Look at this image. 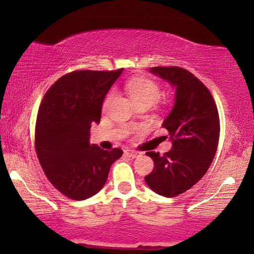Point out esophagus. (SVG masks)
<instances>
[{"instance_id": "obj_1", "label": "esophagus", "mask_w": 254, "mask_h": 254, "mask_svg": "<svg viewBox=\"0 0 254 254\" xmlns=\"http://www.w3.org/2000/svg\"><path fill=\"white\" fill-rule=\"evenodd\" d=\"M124 153H126L127 156L130 157V158H136V157L140 156V152L134 151V150H126Z\"/></svg>"}]
</instances>
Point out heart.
I'll return each mask as SVG.
<instances>
[{
	"label": "heart",
	"instance_id": "heart-1",
	"mask_svg": "<svg viewBox=\"0 0 254 254\" xmlns=\"http://www.w3.org/2000/svg\"><path fill=\"white\" fill-rule=\"evenodd\" d=\"M126 91L131 97L134 104L136 103H149L152 104L154 101H157L159 96H160V87L159 85L149 78H133L126 84ZM114 96V93L111 92L107 95L106 100L104 102V109H106L107 105L110 104L112 98Z\"/></svg>",
	"mask_w": 254,
	"mask_h": 254
}]
</instances>
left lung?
<instances>
[{
  "label": "left lung",
  "instance_id": "8db88e82",
  "mask_svg": "<svg viewBox=\"0 0 254 254\" xmlns=\"http://www.w3.org/2000/svg\"><path fill=\"white\" fill-rule=\"evenodd\" d=\"M149 71L175 88V104L162 127L173 148L160 156L149 151L154 168L145 176L150 189L165 197L183 194L208 170L220 137L217 107L207 87L179 67H152Z\"/></svg>",
  "mask_w": 254,
  "mask_h": 254
}]
</instances>
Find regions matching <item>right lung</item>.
<instances>
[{
	"mask_svg": "<svg viewBox=\"0 0 254 254\" xmlns=\"http://www.w3.org/2000/svg\"><path fill=\"white\" fill-rule=\"evenodd\" d=\"M122 71H72L60 77L41 102L37 156L49 182L71 199L97 194L123 154L121 149L106 151L89 143L92 123H100L104 98Z\"/></svg>",
	"mask_w": 254,
	"mask_h": 254,
	"instance_id": "obj_1",
	"label": "right lung"
}]
</instances>
